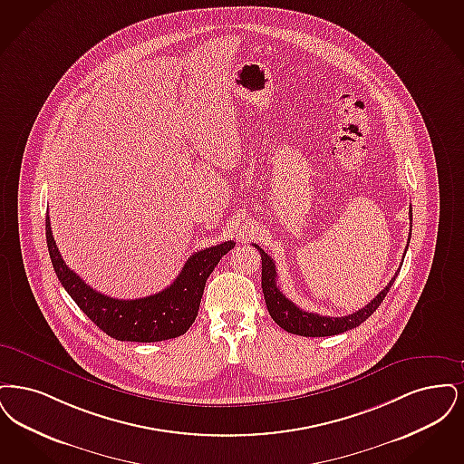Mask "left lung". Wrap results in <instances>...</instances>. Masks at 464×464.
I'll return each instance as SVG.
<instances>
[{
	"instance_id": "obj_1",
	"label": "left lung",
	"mask_w": 464,
	"mask_h": 464,
	"mask_svg": "<svg viewBox=\"0 0 464 464\" xmlns=\"http://www.w3.org/2000/svg\"><path fill=\"white\" fill-rule=\"evenodd\" d=\"M409 213H411L409 217H411V222H412V209ZM409 239H411V234H409ZM255 247L262 255L263 296H265V303H266L270 317L277 323V325H281L284 331L298 334V336H308V338L334 336V334H340V333L350 331V329L361 325L382 304L386 293L390 291V287L395 283V277L401 272V270H397L383 291L376 298H372L371 303H367L363 308L357 310L355 314H350V315H344V317H325V315H319V314L304 312L291 300H287L284 296L283 291L277 287L276 263L263 251L260 246L255 244Z\"/></svg>"
}]
</instances>
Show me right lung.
Here are the masks:
<instances>
[{"label": "right lung", "instance_id": "1", "mask_svg": "<svg viewBox=\"0 0 464 464\" xmlns=\"http://www.w3.org/2000/svg\"><path fill=\"white\" fill-rule=\"evenodd\" d=\"M44 223L48 253L63 289L92 323L120 342H164L185 334L198 317L206 279L223 255L236 246L234 241H225L194 253L179 277L161 293L139 300H118L90 287L65 265L52 236L48 215Z\"/></svg>", "mask_w": 464, "mask_h": 464}]
</instances>
